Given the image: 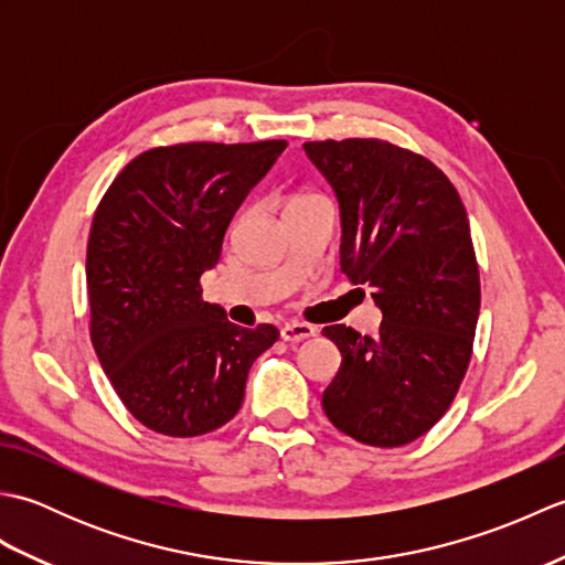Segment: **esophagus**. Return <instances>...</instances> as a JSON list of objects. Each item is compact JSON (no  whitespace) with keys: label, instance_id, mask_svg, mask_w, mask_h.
Here are the masks:
<instances>
[{"label":"esophagus","instance_id":"1","mask_svg":"<svg viewBox=\"0 0 565 565\" xmlns=\"http://www.w3.org/2000/svg\"><path fill=\"white\" fill-rule=\"evenodd\" d=\"M316 328L308 326V322H289V326L281 328V338L286 342H303L308 338H316Z\"/></svg>","mask_w":565,"mask_h":565}]
</instances>
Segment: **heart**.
I'll use <instances>...</instances> for the list:
<instances>
[{"instance_id":"heart-1","label":"heart","mask_w":565,"mask_h":565,"mask_svg":"<svg viewBox=\"0 0 565 565\" xmlns=\"http://www.w3.org/2000/svg\"><path fill=\"white\" fill-rule=\"evenodd\" d=\"M308 201H322V196H318V194H301V196L291 199L289 206H294V203H308Z\"/></svg>"}]
</instances>
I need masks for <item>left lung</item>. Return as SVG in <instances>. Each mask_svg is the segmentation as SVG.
<instances>
[{
	"label": "left lung",
	"instance_id": "left-lung-1",
	"mask_svg": "<svg viewBox=\"0 0 565 565\" xmlns=\"http://www.w3.org/2000/svg\"><path fill=\"white\" fill-rule=\"evenodd\" d=\"M303 150L340 201V267L383 313L374 338L322 330L342 354L322 411L369 447H403L447 413L471 362L481 279L466 209L439 167L386 140Z\"/></svg>",
	"mask_w": 565,
	"mask_h": 565
}]
</instances>
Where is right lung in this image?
I'll list each match as a JSON object with an SVG mask.
<instances>
[{
	"label": "right lung",
	"mask_w": 565,
	"mask_h": 565,
	"mask_svg": "<svg viewBox=\"0 0 565 565\" xmlns=\"http://www.w3.org/2000/svg\"><path fill=\"white\" fill-rule=\"evenodd\" d=\"M286 140L182 142L130 160L94 213L87 243L92 344L118 398L167 437L233 419L274 326L239 328L201 298V274L249 189Z\"/></svg>",
	"instance_id": "right-lung-1"
}]
</instances>
